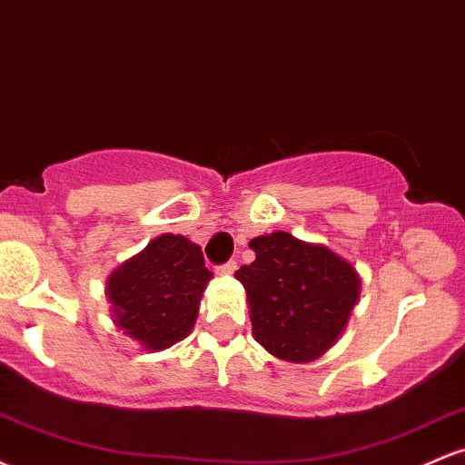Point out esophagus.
I'll return each mask as SVG.
<instances>
[{
    "label": "esophagus",
    "instance_id": "1",
    "mask_svg": "<svg viewBox=\"0 0 465 465\" xmlns=\"http://www.w3.org/2000/svg\"><path fill=\"white\" fill-rule=\"evenodd\" d=\"M236 269H238V264L233 262V260H229V262L216 266V273L218 275H233L236 273Z\"/></svg>",
    "mask_w": 465,
    "mask_h": 465
}]
</instances>
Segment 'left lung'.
I'll return each mask as SVG.
<instances>
[{"label": "left lung", "instance_id": "8db88e82", "mask_svg": "<svg viewBox=\"0 0 465 465\" xmlns=\"http://www.w3.org/2000/svg\"><path fill=\"white\" fill-rule=\"evenodd\" d=\"M251 264L236 280L247 291L253 339L275 359L311 362L336 343L361 295V277L323 244L273 232L249 242Z\"/></svg>", "mask_w": 465, "mask_h": 465}]
</instances>
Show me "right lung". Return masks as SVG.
<instances>
[{
    "mask_svg": "<svg viewBox=\"0 0 465 465\" xmlns=\"http://www.w3.org/2000/svg\"><path fill=\"white\" fill-rule=\"evenodd\" d=\"M210 280L199 244L163 233L117 266L106 280V297L117 328L143 350L159 351L192 332Z\"/></svg>",
    "mask_w": 465,
    "mask_h": 465,
    "instance_id": "1",
    "label": "right lung"
}]
</instances>
